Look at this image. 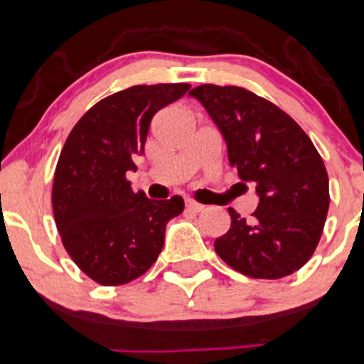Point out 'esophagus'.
Wrapping results in <instances>:
<instances>
[{
  "instance_id": "34e87169",
  "label": "esophagus",
  "mask_w": 364,
  "mask_h": 364,
  "mask_svg": "<svg viewBox=\"0 0 364 364\" xmlns=\"http://www.w3.org/2000/svg\"><path fill=\"white\" fill-rule=\"evenodd\" d=\"M186 209L192 213H200V211H204V205L198 204V202H195V200H186Z\"/></svg>"
}]
</instances>
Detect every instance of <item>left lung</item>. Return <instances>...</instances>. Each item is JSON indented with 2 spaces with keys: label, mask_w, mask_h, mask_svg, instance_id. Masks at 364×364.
Segmentation results:
<instances>
[{
  "label": "left lung",
  "mask_w": 364,
  "mask_h": 364,
  "mask_svg": "<svg viewBox=\"0 0 364 364\" xmlns=\"http://www.w3.org/2000/svg\"><path fill=\"white\" fill-rule=\"evenodd\" d=\"M227 143L228 162L259 202L246 221L228 208L230 230L214 240L227 265L255 279L291 275L311 259L330 208L323 159L304 129L281 108L242 87H195Z\"/></svg>",
  "instance_id": "1"
}]
</instances>
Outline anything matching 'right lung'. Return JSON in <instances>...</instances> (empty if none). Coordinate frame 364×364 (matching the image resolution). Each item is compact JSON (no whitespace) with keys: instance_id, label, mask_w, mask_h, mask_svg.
I'll use <instances>...</instances> for the list:
<instances>
[{"instance_id":"add662e5","label":"right lung","mask_w":364,"mask_h":364,"mask_svg":"<svg viewBox=\"0 0 364 364\" xmlns=\"http://www.w3.org/2000/svg\"><path fill=\"white\" fill-rule=\"evenodd\" d=\"M188 90V83H159L108 95L64 143L53 176V218L68 255L97 284H127L146 272L162 251L167 221L185 209L179 195L151 200L134 193L125 174L136 171L153 114Z\"/></svg>"}]
</instances>
